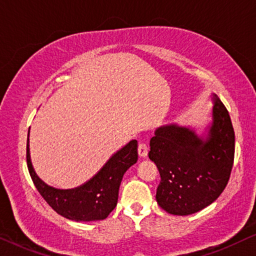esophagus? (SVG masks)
<instances>
[{
    "mask_svg": "<svg viewBox=\"0 0 256 256\" xmlns=\"http://www.w3.org/2000/svg\"><path fill=\"white\" fill-rule=\"evenodd\" d=\"M148 152H149V148L148 146H146V142H140L138 144V155L140 157H142V158H146V156H148Z\"/></svg>",
    "mask_w": 256,
    "mask_h": 256,
    "instance_id": "1",
    "label": "esophagus"
}]
</instances>
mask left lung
<instances>
[{"mask_svg":"<svg viewBox=\"0 0 256 256\" xmlns=\"http://www.w3.org/2000/svg\"><path fill=\"white\" fill-rule=\"evenodd\" d=\"M212 124L205 140L177 124L160 127L150 140L149 158L160 182L156 200L164 211L188 216L212 204L225 190L234 162V129L216 94Z\"/></svg>","mask_w":256,"mask_h":256,"instance_id":"8db88e82","label":"left lung"}]
</instances>
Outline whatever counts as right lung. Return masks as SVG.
Listing matches in <instances>:
<instances>
[{
  "label": "right lung",
  "instance_id": "add662e5",
  "mask_svg": "<svg viewBox=\"0 0 256 256\" xmlns=\"http://www.w3.org/2000/svg\"><path fill=\"white\" fill-rule=\"evenodd\" d=\"M138 141L132 140L114 154L92 180L79 188L60 190L48 186L34 172L30 160L29 136L26 141V164L34 186L58 214L74 222L107 218L118 204L122 177L138 162Z\"/></svg>",
  "mask_w": 256,
  "mask_h": 256
}]
</instances>
